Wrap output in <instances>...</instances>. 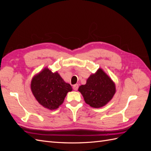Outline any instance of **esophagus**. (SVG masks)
<instances>
[{"instance_id":"esophagus-1","label":"esophagus","mask_w":151,"mask_h":151,"mask_svg":"<svg viewBox=\"0 0 151 151\" xmlns=\"http://www.w3.org/2000/svg\"><path fill=\"white\" fill-rule=\"evenodd\" d=\"M73 88L74 90H75V91L78 90V84H75V85H73Z\"/></svg>"}]
</instances>
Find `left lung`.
I'll return each instance as SVG.
<instances>
[{
	"label": "left lung",
	"mask_w": 151,
	"mask_h": 151,
	"mask_svg": "<svg viewBox=\"0 0 151 151\" xmlns=\"http://www.w3.org/2000/svg\"><path fill=\"white\" fill-rule=\"evenodd\" d=\"M78 91L86 103L99 108L104 106L112 99L115 93V86L111 78L99 69L89 76L85 85L80 86Z\"/></svg>",
	"instance_id": "1"
}]
</instances>
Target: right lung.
Masks as SVG:
<instances>
[{"mask_svg": "<svg viewBox=\"0 0 151 151\" xmlns=\"http://www.w3.org/2000/svg\"><path fill=\"white\" fill-rule=\"evenodd\" d=\"M31 89L40 104L54 110L63 103L67 93L72 91V87L64 82L58 73L45 68L33 78Z\"/></svg>", "mask_w": 151, "mask_h": 151, "instance_id": "add662e5", "label": "right lung"}]
</instances>
